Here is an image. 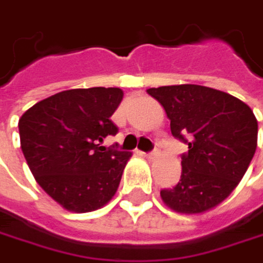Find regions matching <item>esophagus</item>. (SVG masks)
I'll use <instances>...</instances> for the list:
<instances>
[{
  "label": "esophagus",
  "mask_w": 263,
  "mask_h": 263,
  "mask_svg": "<svg viewBox=\"0 0 263 263\" xmlns=\"http://www.w3.org/2000/svg\"><path fill=\"white\" fill-rule=\"evenodd\" d=\"M158 152H159V151H158V146L155 144V149L151 151V152H147V154H144V155L147 156V158H155V156L158 155Z\"/></svg>",
  "instance_id": "1"
}]
</instances>
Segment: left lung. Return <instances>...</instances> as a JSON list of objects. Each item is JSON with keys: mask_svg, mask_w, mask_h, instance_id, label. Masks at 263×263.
I'll return each instance as SVG.
<instances>
[{"mask_svg": "<svg viewBox=\"0 0 263 263\" xmlns=\"http://www.w3.org/2000/svg\"><path fill=\"white\" fill-rule=\"evenodd\" d=\"M147 93L164 107L175 138L188 144L178 185L161 199L182 214L215 208L246 175L257 146V120L238 98L196 84L164 85Z\"/></svg>", "mask_w": 263, "mask_h": 263, "instance_id": "left-lung-1", "label": "left lung"}]
</instances>
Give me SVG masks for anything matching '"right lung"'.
I'll return each instance as SVG.
<instances>
[{
  "label": "right lung",
  "instance_id": "obj_1",
  "mask_svg": "<svg viewBox=\"0 0 263 263\" xmlns=\"http://www.w3.org/2000/svg\"><path fill=\"white\" fill-rule=\"evenodd\" d=\"M122 99L117 87L64 90L19 119L21 149L34 179L67 211H96L119 188L131 154L102 143L119 132L109 117Z\"/></svg>",
  "mask_w": 263,
  "mask_h": 263
}]
</instances>
